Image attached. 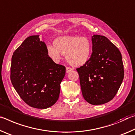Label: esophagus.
<instances>
[{"label": "esophagus", "instance_id": "obj_1", "mask_svg": "<svg viewBox=\"0 0 135 135\" xmlns=\"http://www.w3.org/2000/svg\"><path fill=\"white\" fill-rule=\"evenodd\" d=\"M72 70H73V69H72V68H69V67H67L66 69V72L67 74H69V73L72 71Z\"/></svg>", "mask_w": 135, "mask_h": 135}]
</instances>
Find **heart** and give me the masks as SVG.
Masks as SVG:
<instances>
[{
  "label": "heart",
  "instance_id": "obj_1",
  "mask_svg": "<svg viewBox=\"0 0 135 135\" xmlns=\"http://www.w3.org/2000/svg\"><path fill=\"white\" fill-rule=\"evenodd\" d=\"M54 46L48 45L46 50L48 56L55 62H58L61 56H66V60L74 67L85 65L92 53L91 41L85 36L65 35L59 36L53 42Z\"/></svg>",
  "mask_w": 135,
  "mask_h": 135
}]
</instances>
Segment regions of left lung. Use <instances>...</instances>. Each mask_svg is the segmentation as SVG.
Instances as JSON below:
<instances>
[{
    "label": "left lung",
    "mask_w": 135,
    "mask_h": 135,
    "mask_svg": "<svg viewBox=\"0 0 135 135\" xmlns=\"http://www.w3.org/2000/svg\"><path fill=\"white\" fill-rule=\"evenodd\" d=\"M92 54L88 62L76 70L83 96L94 105L104 104L115 96L124 78L120 51L107 37L91 36Z\"/></svg>",
    "instance_id": "8db88e82"
}]
</instances>
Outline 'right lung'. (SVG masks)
<instances>
[{
	"mask_svg": "<svg viewBox=\"0 0 135 135\" xmlns=\"http://www.w3.org/2000/svg\"><path fill=\"white\" fill-rule=\"evenodd\" d=\"M39 35L27 37L15 51L11 60V80L24 102L46 109L58 100L66 68L48 56Z\"/></svg>",
	"mask_w": 135,
	"mask_h": 135,
	"instance_id": "right-lung-1",
	"label": "right lung"
}]
</instances>
